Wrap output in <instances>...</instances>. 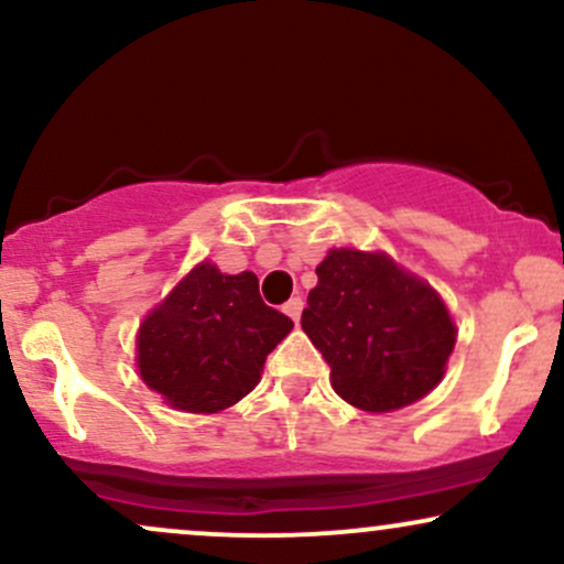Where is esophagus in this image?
I'll return each instance as SVG.
<instances>
[{"label":"esophagus","instance_id":"34e87169","mask_svg":"<svg viewBox=\"0 0 564 564\" xmlns=\"http://www.w3.org/2000/svg\"><path fill=\"white\" fill-rule=\"evenodd\" d=\"M302 307H304V302H302V296H291V300L283 304V313L289 315L291 321L294 323H300V315H302Z\"/></svg>","mask_w":564,"mask_h":564}]
</instances>
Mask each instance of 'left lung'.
<instances>
[{
    "mask_svg": "<svg viewBox=\"0 0 564 564\" xmlns=\"http://www.w3.org/2000/svg\"><path fill=\"white\" fill-rule=\"evenodd\" d=\"M302 328L326 364L339 398L384 413L416 403L443 379L456 328L426 283L390 257L334 249L318 264Z\"/></svg>",
    "mask_w": 564,
    "mask_h": 564,
    "instance_id": "left-lung-1",
    "label": "left lung"
}]
</instances>
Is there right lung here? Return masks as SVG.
I'll use <instances>...</instances> for the list:
<instances>
[{
	"mask_svg": "<svg viewBox=\"0 0 564 564\" xmlns=\"http://www.w3.org/2000/svg\"><path fill=\"white\" fill-rule=\"evenodd\" d=\"M291 328L289 315L262 302L254 273L200 262L140 326V377L180 411L217 413L254 390Z\"/></svg>",
	"mask_w": 564,
	"mask_h": 564,
	"instance_id": "obj_1",
	"label": "right lung"
}]
</instances>
